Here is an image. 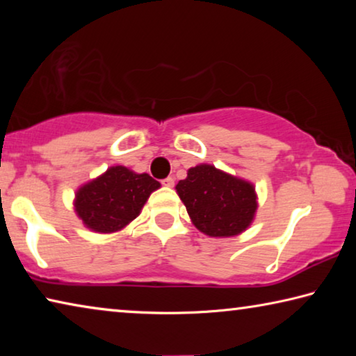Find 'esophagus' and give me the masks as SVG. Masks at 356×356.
<instances>
[{
    "mask_svg": "<svg viewBox=\"0 0 356 356\" xmlns=\"http://www.w3.org/2000/svg\"><path fill=\"white\" fill-rule=\"evenodd\" d=\"M161 184H163L165 186H174V177H166V179H163L161 180Z\"/></svg>",
    "mask_w": 356,
    "mask_h": 356,
    "instance_id": "obj_1",
    "label": "esophagus"
}]
</instances>
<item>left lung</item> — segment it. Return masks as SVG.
Instances as JSON below:
<instances>
[{"label":"left lung","instance_id":"1","mask_svg":"<svg viewBox=\"0 0 356 356\" xmlns=\"http://www.w3.org/2000/svg\"><path fill=\"white\" fill-rule=\"evenodd\" d=\"M176 190L193 225L210 237L237 236L254 218V186L212 165L191 168Z\"/></svg>","mask_w":356,"mask_h":356}]
</instances>
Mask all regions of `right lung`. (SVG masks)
<instances>
[{
	"label": "right lung",
	"mask_w": 356,
	"mask_h": 356,
	"mask_svg": "<svg viewBox=\"0 0 356 356\" xmlns=\"http://www.w3.org/2000/svg\"><path fill=\"white\" fill-rule=\"evenodd\" d=\"M160 184L149 174L113 166L76 193L75 212L95 232H116L140 215L150 193Z\"/></svg>",
	"instance_id": "obj_1"
}]
</instances>
